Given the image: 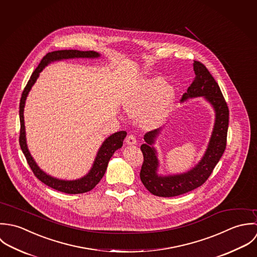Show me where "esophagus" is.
<instances>
[{"label": "esophagus", "instance_id": "esophagus-1", "mask_svg": "<svg viewBox=\"0 0 257 257\" xmlns=\"http://www.w3.org/2000/svg\"><path fill=\"white\" fill-rule=\"evenodd\" d=\"M126 144L127 145H136L137 144V140L133 135H129L126 138Z\"/></svg>", "mask_w": 257, "mask_h": 257}]
</instances>
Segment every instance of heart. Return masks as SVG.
<instances>
[{
	"label": "heart",
	"mask_w": 257,
	"mask_h": 257,
	"mask_svg": "<svg viewBox=\"0 0 257 257\" xmlns=\"http://www.w3.org/2000/svg\"><path fill=\"white\" fill-rule=\"evenodd\" d=\"M176 99V91L161 77L145 79L123 100L127 114L139 117L145 129H155L163 124L168 117Z\"/></svg>",
	"instance_id": "obj_1"
}]
</instances>
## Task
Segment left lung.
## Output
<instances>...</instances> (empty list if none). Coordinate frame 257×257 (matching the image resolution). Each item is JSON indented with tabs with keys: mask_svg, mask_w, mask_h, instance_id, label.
I'll list each match as a JSON object with an SVG mask.
<instances>
[{
	"mask_svg": "<svg viewBox=\"0 0 257 257\" xmlns=\"http://www.w3.org/2000/svg\"><path fill=\"white\" fill-rule=\"evenodd\" d=\"M193 66L196 76L187 92L183 95L181 102L204 97L214 111L212 132L205 154L195 167L185 173L166 176L158 174L160 162L154 147L162 129H156L145 134V144L141 145L144 162L140 172V179L145 188L158 197H176L201 187L210 176L225 150L229 118L228 107L218 84L205 65L200 61H194Z\"/></svg>",
	"mask_w": 257,
	"mask_h": 257,
	"instance_id": "obj_1",
	"label": "left lung"
}]
</instances>
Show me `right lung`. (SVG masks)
I'll list each match as a JSON object with an SVG mask.
<instances>
[{"label": "right lung", "instance_id": "add662e5", "mask_svg": "<svg viewBox=\"0 0 257 257\" xmlns=\"http://www.w3.org/2000/svg\"><path fill=\"white\" fill-rule=\"evenodd\" d=\"M100 53L93 52V51H87V52H81L76 50H63V51H55V52L47 53L42 61L40 62L39 66L35 69L33 72L30 80L28 81V84L26 85L21 102H20V122H21V131H20V146L25 155L28 164L30 165L32 171L34 172L35 176L44 184L51 187L52 189L65 193V194H82L91 191L102 179L109 160L114 154V152L118 149H120L123 145V141L127 135L126 131H119L116 132L109 137H107L103 141L102 145L98 149V152L94 159V162L92 164L91 169L89 172L83 176L80 179L77 180H60L57 178H54L51 175L44 172L37 162L34 160L33 156L30 153V150L28 148L27 144V138H26V127H25V119H24V110H25V104L27 97L36 83L38 77L40 76V73L43 71V69L48 66L50 63L58 61V60H64V59H71V58H98L100 57Z\"/></svg>", "mask_w": 257, "mask_h": 257}]
</instances>
